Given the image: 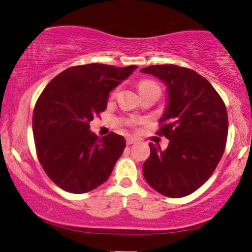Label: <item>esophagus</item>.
I'll use <instances>...</instances> for the list:
<instances>
[{
    "label": "esophagus",
    "instance_id": "34e87169",
    "mask_svg": "<svg viewBox=\"0 0 252 252\" xmlns=\"http://www.w3.org/2000/svg\"><path fill=\"white\" fill-rule=\"evenodd\" d=\"M136 142H137V139L134 138V137H127V138H126V144H127V145L135 144Z\"/></svg>",
    "mask_w": 252,
    "mask_h": 252
}]
</instances>
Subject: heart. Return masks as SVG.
Returning <instances> with one entry per match:
<instances>
[{
  "mask_svg": "<svg viewBox=\"0 0 252 252\" xmlns=\"http://www.w3.org/2000/svg\"><path fill=\"white\" fill-rule=\"evenodd\" d=\"M152 85H156L155 83L152 82V81H143L139 83V90H142V88H145V87H148V86H152ZM136 122L135 121H130L129 124H135Z\"/></svg>",
  "mask_w": 252,
  "mask_h": 252,
  "instance_id": "obj_1",
  "label": "heart"
}]
</instances>
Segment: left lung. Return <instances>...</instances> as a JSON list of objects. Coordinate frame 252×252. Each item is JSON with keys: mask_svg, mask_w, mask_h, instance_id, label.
Masks as SVG:
<instances>
[{"mask_svg": "<svg viewBox=\"0 0 252 252\" xmlns=\"http://www.w3.org/2000/svg\"><path fill=\"white\" fill-rule=\"evenodd\" d=\"M140 72L161 79L168 92L157 133L169 139V145L161 151L149 144L144 177L161 195L188 196L207 182L223 155L228 136L226 105L213 85L190 68L165 64Z\"/></svg>", "mask_w": 252, "mask_h": 252, "instance_id": "1", "label": "left lung"}]
</instances>
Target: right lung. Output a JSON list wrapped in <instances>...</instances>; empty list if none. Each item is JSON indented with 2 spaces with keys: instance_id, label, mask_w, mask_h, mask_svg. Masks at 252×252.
<instances>
[{
  "instance_id": "right-lung-1",
  "label": "right lung",
  "mask_w": 252,
  "mask_h": 252,
  "mask_svg": "<svg viewBox=\"0 0 252 252\" xmlns=\"http://www.w3.org/2000/svg\"><path fill=\"white\" fill-rule=\"evenodd\" d=\"M136 68L98 63L73 66L39 95L32 121L36 155L63 190L85 193L108 179L126 147L125 138L115 133L98 138L90 123L107 107L109 92Z\"/></svg>"
}]
</instances>
